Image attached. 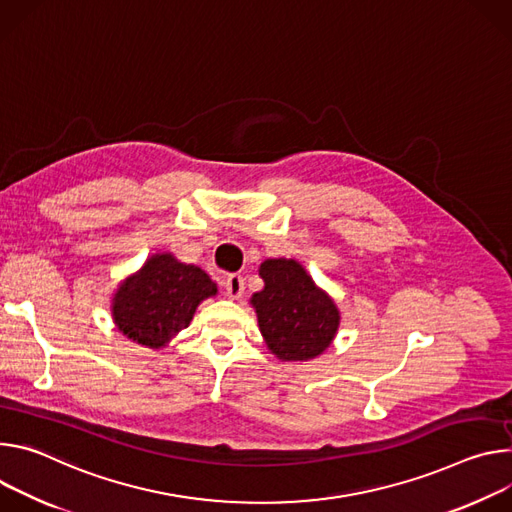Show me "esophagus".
<instances>
[{"mask_svg":"<svg viewBox=\"0 0 512 512\" xmlns=\"http://www.w3.org/2000/svg\"><path fill=\"white\" fill-rule=\"evenodd\" d=\"M223 287H225V295L230 297V299H240L242 295H244V278L240 276V274H230L225 278V282H223Z\"/></svg>","mask_w":512,"mask_h":512,"instance_id":"34e87169","label":"esophagus"}]
</instances>
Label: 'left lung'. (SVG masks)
<instances>
[{
  "label": "left lung",
  "instance_id": "left-lung-1",
  "mask_svg": "<svg viewBox=\"0 0 512 512\" xmlns=\"http://www.w3.org/2000/svg\"><path fill=\"white\" fill-rule=\"evenodd\" d=\"M264 289L252 297L266 346L280 360H311L329 348L339 325L335 303L305 268L287 258L260 266Z\"/></svg>",
  "mask_w": 512,
  "mask_h": 512
}]
</instances>
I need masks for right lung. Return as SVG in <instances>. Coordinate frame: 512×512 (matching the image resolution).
<instances>
[{"mask_svg":"<svg viewBox=\"0 0 512 512\" xmlns=\"http://www.w3.org/2000/svg\"><path fill=\"white\" fill-rule=\"evenodd\" d=\"M215 293V282L199 266L156 254L120 287L111 313L136 344L162 348L191 323L197 305Z\"/></svg>","mask_w":512,"mask_h":512,"instance_id":"1","label":"right lung"}]
</instances>
